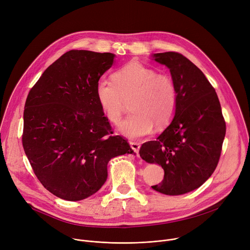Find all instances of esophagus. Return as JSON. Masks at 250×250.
Segmentation results:
<instances>
[{
    "label": "esophagus",
    "instance_id": "34e87169",
    "mask_svg": "<svg viewBox=\"0 0 250 250\" xmlns=\"http://www.w3.org/2000/svg\"><path fill=\"white\" fill-rule=\"evenodd\" d=\"M129 145H130V147L133 149V151L138 155V151H139V148H140V144H138V142L130 141Z\"/></svg>",
    "mask_w": 250,
    "mask_h": 250
}]
</instances>
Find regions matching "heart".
<instances>
[{
  "label": "heart",
  "mask_w": 250,
  "mask_h": 250,
  "mask_svg": "<svg viewBox=\"0 0 250 250\" xmlns=\"http://www.w3.org/2000/svg\"><path fill=\"white\" fill-rule=\"evenodd\" d=\"M112 79L113 83L104 79L97 82L95 97L106 119L117 124L123 115V100L132 96V113L118 125L123 135L139 138L149 134L154 125L163 127L170 123L177 105L176 86L170 76L131 61L116 71Z\"/></svg>",
  "instance_id": "b5f03b06"
}]
</instances>
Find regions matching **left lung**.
I'll use <instances>...</instances> for the list:
<instances>
[{
  "instance_id": "obj_1",
  "label": "left lung",
  "mask_w": 250,
  "mask_h": 250,
  "mask_svg": "<svg viewBox=\"0 0 250 250\" xmlns=\"http://www.w3.org/2000/svg\"><path fill=\"white\" fill-rule=\"evenodd\" d=\"M165 65L176 86L177 105L170 125L140 147V157L164 170V179L152 189L178 196L202 186L215 171L226 135L218 95L202 71L177 52L153 53Z\"/></svg>"
}]
</instances>
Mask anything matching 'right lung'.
I'll list each match as a JSON object with an SVG mask.
<instances>
[{
	"label": "right lung",
	"instance_id": "obj_1",
	"mask_svg": "<svg viewBox=\"0 0 250 250\" xmlns=\"http://www.w3.org/2000/svg\"><path fill=\"white\" fill-rule=\"evenodd\" d=\"M110 52L70 50L53 62L28 93L22 146L46 190L67 201L84 200L108 178V163L135 154L113 135L95 87L114 64Z\"/></svg>",
	"mask_w": 250,
	"mask_h": 250
}]
</instances>
